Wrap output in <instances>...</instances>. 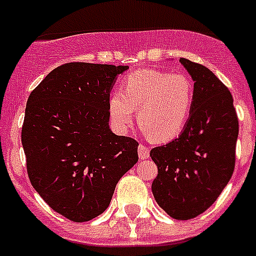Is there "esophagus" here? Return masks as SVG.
<instances>
[{
	"label": "esophagus",
	"mask_w": 256,
	"mask_h": 256,
	"mask_svg": "<svg viewBox=\"0 0 256 256\" xmlns=\"http://www.w3.org/2000/svg\"><path fill=\"white\" fill-rule=\"evenodd\" d=\"M138 156H140V159H141V160L148 159V156H150V150H148V148H146L144 144H140V146H138Z\"/></svg>",
	"instance_id": "esophagus-1"
}]
</instances>
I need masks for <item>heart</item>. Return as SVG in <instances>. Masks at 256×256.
I'll list each match as a JSON object with an SVG mask.
<instances>
[{
	"instance_id": "heart-1",
	"label": "heart",
	"mask_w": 256,
	"mask_h": 256,
	"mask_svg": "<svg viewBox=\"0 0 256 256\" xmlns=\"http://www.w3.org/2000/svg\"><path fill=\"white\" fill-rule=\"evenodd\" d=\"M194 105V83L184 73L156 69L136 70L123 80L122 91L108 98V112L124 132L137 110L140 126L155 142L177 138L184 130Z\"/></svg>"
}]
</instances>
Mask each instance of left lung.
Returning a JSON list of instances; mask_svg holds the SVG:
<instances>
[{
  "label": "left lung",
  "instance_id": "8db88e82",
  "mask_svg": "<svg viewBox=\"0 0 256 256\" xmlns=\"http://www.w3.org/2000/svg\"><path fill=\"white\" fill-rule=\"evenodd\" d=\"M180 62L194 80V105L178 138L150 151L158 165L151 190L169 216L187 220L209 209L230 182L238 120L232 94L212 70L187 58Z\"/></svg>",
  "mask_w": 256,
  "mask_h": 256
}]
</instances>
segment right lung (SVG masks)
Listing matches in <instances>:
<instances>
[{"label": "right lung", "instance_id": "obj_1", "mask_svg": "<svg viewBox=\"0 0 256 256\" xmlns=\"http://www.w3.org/2000/svg\"><path fill=\"white\" fill-rule=\"evenodd\" d=\"M128 66L69 62L26 102L22 144L32 186L51 209L87 222L110 205L115 186L138 162V142L108 126V98Z\"/></svg>", "mask_w": 256, "mask_h": 256}]
</instances>
